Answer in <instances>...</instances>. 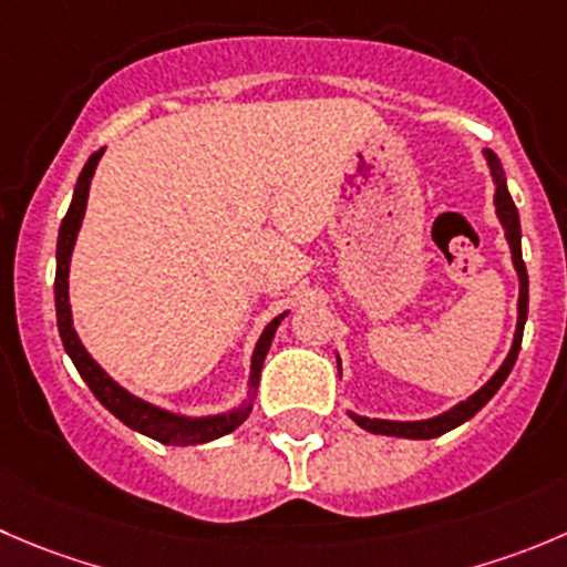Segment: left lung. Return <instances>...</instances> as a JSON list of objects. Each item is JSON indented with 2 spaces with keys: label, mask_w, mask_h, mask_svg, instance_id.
I'll list each match as a JSON object with an SVG mask.
<instances>
[{
  "label": "left lung",
  "mask_w": 567,
  "mask_h": 567,
  "mask_svg": "<svg viewBox=\"0 0 567 567\" xmlns=\"http://www.w3.org/2000/svg\"><path fill=\"white\" fill-rule=\"evenodd\" d=\"M487 157V166H491L493 174V183H496V216L502 221L504 235H507V244L509 251H513V266L518 271V282H520V293H518V327H515V338H513V349H509L507 360L502 362L496 373L476 390L471 399L460 401L457 406L452 410L441 412L435 417H426V421H384V417H365V415H354L349 412L351 421L362 430L373 432V435H390V437H410V441H430V437H441L443 432L454 430L460 423H465L468 417H474L487 401L496 395V390L502 388L504 379L509 377L513 371L515 360H518V351H520V338H524V323H526V312H529V277H526V266H524V257H520V218H518V207H515L513 196L507 190V177H504V168L498 163V157L493 152H485Z\"/></svg>",
  "instance_id": "1"
}]
</instances>
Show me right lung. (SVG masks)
I'll return each mask as SVG.
<instances>
[{"label": "right lung", "mask_w": 567, "mask_h": 567, "mask_svg": "<svg viewBox=\"0 0 567 567\" xmlns=\"http://www.w3.org/2000/svg\"><path fill=\"white\" fill-rule=\"evenodd\" d=\"M104 155V150L93 152L87 157L85 168L80 172L76 179L74 196H71L69 213H65L63 224H60L58 235V274H54V310H58V329L60 340H63L65 354L71 357V362L76 365L80 377L85 379V384L91 388V393L118 417L121 423H126L130 430L141 432V435L152 437L157 443H166V446H196V443L216 441V437L229 435L240 426V423L249 417L251 412V395H255L257 382H260V368L266 360L268 349H271L274 332H277L279 321H282L288 312L274 318L266 329H262L260 340L255 346V354H251V373H249V399L244 401L235 410L221 412V415H205V417H188L177 415V412H168L163 406L150 404V401L137 399L130 390L121 388L113 377L104 373V368L93 360L91 354L82 346L80 334H76L74 321H71V305H69V266H71V251H74L76 233L82 227V218H85V205H87V190H91L93 172L99 166V157Z\"/></svg>", "instance_id": "add662e5"}]
</instances>
